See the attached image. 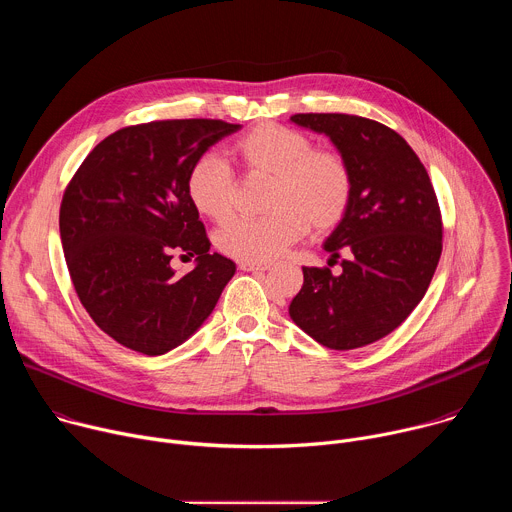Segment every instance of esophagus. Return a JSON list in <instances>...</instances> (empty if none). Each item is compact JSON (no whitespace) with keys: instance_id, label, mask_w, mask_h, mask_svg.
Segmentation results:
<instances>
[{"instance_id":"obj_1","label":"esophagus","mask_w":512,"mask_h":512,"mask_svg":"<svg viewBox=\"0 0 512 512\" xmlns=\"http://www.w3.org/2000/svg\"><path fill=\"white\" fill-rule=\"evenodd\" d=\"M243 271H269L273 263H239Z\"/></svg>"}]
</instances>
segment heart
<instances>
[{
  "label": "heart",
  "instance_id": "1",
  "mask_svg": "<svg viewBox=\"0 0 512 512\" xmlns=\"http://www.w3.org/2000/svg\"><path fill=\"white\" fill-rule=\"evenodd\" d=\"M235 158L247 180H269L263 198L265 216L239 218L216 233V247L241 263H265L300 241L308 229L328 233L340 225L352 200V170L332 150H316L296 129L263 123L235 143ZM192 206L216 223L233 216L239 180L231 166L216 158H198L186 178Z\"/></svg>",
  "mask_w": 512,
  "mask_h": 512
}]
</instances>
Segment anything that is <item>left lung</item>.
I'll return each instance as SVG.
<instances>
[{"label": "left lung", "instance_id": "1", "mask_svg": "<svg viewBox=\"0 0 512 512\" xmlns=\"http://www.w3.org/2000/svg\"><path fill=\"white\" fill-rule=\"evenodd\" d=\"M291 121L330 137L354 188L346 216L324 243L340 275L304 267L289 316L326 348L373 344L425 296L442 255L440 204L425 166L391 127L344 113H298Z\"/></svg>", "mask_w": 512, "mask_h": 512}]
</instances>
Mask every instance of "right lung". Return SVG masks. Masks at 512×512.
<instances>
[{
  "label": "right lung",
  "mask_w": 512,
  "mask_h": 512,
  "mask_svg": "<svg viewBox=\"0 0 512 512\" xmlns=\"http://www.w3.org/2000/svg\"><path fill=\"white\" fill-rule=\"evenodd\" d=\"M241 125L166 119L105 137L68 182L60 239L77 296L93 322L135 352L158 356L190 338L214 310L235 263L210 253L186 178L202 154ZM176 252L197 267L176 278Z\"/></svg>",
  "instance_id": "1"
}]
</instances>
